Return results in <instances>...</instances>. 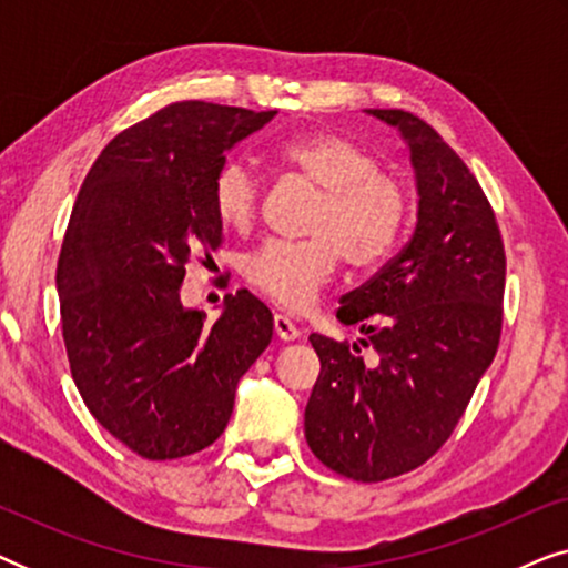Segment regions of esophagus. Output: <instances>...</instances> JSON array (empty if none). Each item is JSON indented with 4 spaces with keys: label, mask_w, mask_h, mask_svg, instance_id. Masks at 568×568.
Returning a JSON list of instances; mask_svg holds the SVG:
<instances>
[{
    "label": "esophagus",
    "mask_w": 568,
    "mask_h": 568,
    "mask_svg": "<svg viewBox=\"0 0 568 568\" xmlns=\"http://www.w3.org/2000/svg\"><path fill=\"white\" fill-rule=\"evenodd\" d=\"M274 333L282 341H294V338H300V328L297 325H294L290 317L286 315H282V313H276L274 315Z\"/></svg>",
    "instance_id": "34e87169"
}]
</instances>
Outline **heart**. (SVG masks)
<instances>
[{
  "label": "heart",
  "mask_w": 568,
  "mask_h": 568,
  "mask_svg": "<svg viewBox=\"0 0 568 568\" xmlns=\"http://www.w3.org/2000/svg\"><path fill=\"white\" fill-rule=\"evenodd\" d=\"M278 162L321 191L305 243L261 245L243 263L255 290L286 310L313 305L331 282L338 258L356 268L375 266L406 227L408 196L398 178L379 170L359 144L338 134H305L278 146ZM212 209L224 227L247 230L258 209V181L240 160H227L212 181Z\"/></svg>",
  "instance_id": "1"
}]
</instances>
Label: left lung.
<instances>
[{
    "label": "left lung",
    "instance_id": "obj_1",
    "mask_svg": "<svg viewBox=\"0 0 568 568\" xmlns=\"http://www.w3.org/2000/svg\"><path fill=\"white\" fill-rule=\"evenodd\" d=\"M400 131L416 175V230L408 245L336 317L359 325L376 352L313 333L321 375L305 408L317 460L372 484L418 468L445 445L501 336L507 258L494 209L468 165L429 123L369 108Z\"/></svg>",
    "mask_w": 568,
    "mask_h": 568
}]
</instances>
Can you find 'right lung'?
Returning a JSON list of instances; mask_svg holds the SVG:
<instances>
[{
  "label": "right lung",
  "instance_id": "1",
  "mask_svg": "<svg viewBox=\"0 0 568 568\" xmlns=\"http://www.w3.org/2000/svg\"><path fill=\"white\" fill-rule=\"evenodd\" d=\"M274 115L204 100L162 108L108 142L77 196L57 268L69 367L100 426L146 460L212 445L274 336L245 290L214 323L181 302L191 255L222 245L212 181L224 152Z\"/></svg>",
  "mask_w": 568,
  "mask_h": 568
}]
</instances>
